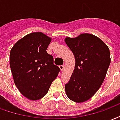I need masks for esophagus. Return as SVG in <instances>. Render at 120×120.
<instances>
[{
    "label": "esophagus",
    "mask_w": 120,
    "mask_h": 120,
    "mask_svg": "<svg viewBox=\"0 0 120 120\" xmlns=\"http://www.w3.org/2000/svg\"><path fill=\"white\" fill-rule=\"evenodd\" d=\"M59 67H60V70H61V71H62L63 69H64V65H60Z\"/></svg>",
    "instance_id": "1"
}]
</instances>
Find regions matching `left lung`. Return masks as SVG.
<instances>
[{"instance_id": "1", "label": "left lung", "mask_w": 120, "mask_h": 120, "mask_svg": "<svg viewBox=\"0 0 120 120\" xmlns=\"http://www.w3.org/2000/svg\"><path fill=\"white\" fill-rule=\"evenodd\" d=\"M65 42L75 57V67L65 85L67 97L75 102L92 98L100 88L111 63L109 49L102 41L90 34L75 38H66Z\"/></svg>"}]
</instances>
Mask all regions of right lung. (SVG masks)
I'll return each instance as SVG.
<instances>
[{
  "instance_id": "right-lung-1",
  "label": "right lung",
  "mask_w": 120,
  "mask_h": 120,
  "mask_svg": "<svg viewBox=\"0 0 120 120\" xmlns=\"http://www.w3.org/2000/svg\"><path fill=\"white\" fill-rule=\"evenodd\" d=\"M51 39L42 32L25 35L13 46L9 64L13 79L20 93L36 101L47 94L60 69L53 64L46 49Z\"/></svg>"
}]
</instances>
